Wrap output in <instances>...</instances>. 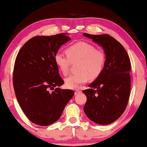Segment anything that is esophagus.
<instances>
[{
  "label": "esophagus",
  "instance_id": "obj_1",
  "mask_svg": "<svg viewBox=\"0 0 147 147\" xmlns=\"http://www.w3.org/2000/svg\"><path fill=\"white\" fill-rule=\"evenodd\" d=\"M82 92V90H80V89H76L75 90V94H78Z\"/></svg>",
  "mask_w": 147,
  "mask_h": 147
}]
</instances>
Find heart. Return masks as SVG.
<instances>
[{"label":"heart","mask_w":147,"mask_h":147,"mask_svg":"<svg viewBox=\"0 0 147 147\" xmlns=\"http://www.w3.org/2000/svg\"><path fill=\"white\" fill-rule=\"evenodd\" d=\"M65 56L57 53L54 62L60 72L66 75L71 63L78 61L76 65V74H72L65 79V85L68 88H75L87 82L88 79L97 78L104 69L106 57L103 51L97 50L88 42L80 41L66 48Z\"/></svg>","instance_id":"b5f03b06"}]
</instances>
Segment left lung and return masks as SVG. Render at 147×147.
I'll list each match as a JSON object with an SVG mask.
<instances>
[{"label": "left lung", "mask_w": 147, "mask_h": 147, "mask_svg": "<svg viewBox=\"0 0 147 147\" xmlns=\"http://www.w3.org/2000/svg\"><path fill=\"white\" fill-rule=\"evenodd\" d=\"M104 50L102 73L82 92L87 96L83 110L89 119L100 125L115 121L125 111L131 91V62L123 46L108 34L83 33Z\"/></svg>", "instance_id": "8db88e82"}]
</instances>
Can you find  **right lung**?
Instances as JSON below:
<instances>
[{
	"label": "right lung",
	"mask_w": 147,
	"mask_h": 147,
	"mask_svg": "<svg viewBox=\"0 0 147 147\" xmlns=\"http://www.w3.org/2000/svg\"><path fill=\"white\" fill-rule=\"evenodd\" d=\"M67 33L35 36L20 49L13 71V87L17 100L32 122L47 126L57 121L74 94L72 90L56 88L64 80L60 76L54 56L70 41Z\"/></svg>",
	"instance_id": "add662e5"
}]
</instances>
